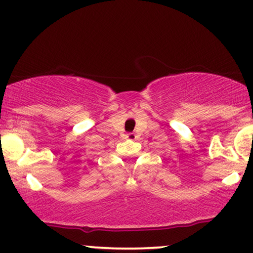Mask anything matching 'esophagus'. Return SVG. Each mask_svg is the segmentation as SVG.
Returning a JSON list of instances; mask_svg holds the SVG:
<instances>
[{
  "label": "esophagus",
  "mask_w": 253,
  "mask_h": 253,
  "mask_svg": "<svg viewBox=\"0 0 253 253\" xmlns=\"http://www.w3.org/2000/svg\"><path fill=\"white\" fill-rule=\"evenodd\" d=\"M126 138L129 139V140H134V139H135V134H134V133H127Z\"/></svg>",
  "instance_id": "esophagus-1"
}]
</instances>
